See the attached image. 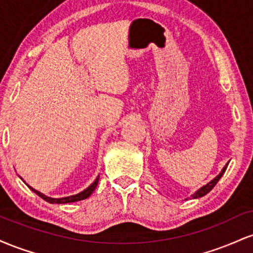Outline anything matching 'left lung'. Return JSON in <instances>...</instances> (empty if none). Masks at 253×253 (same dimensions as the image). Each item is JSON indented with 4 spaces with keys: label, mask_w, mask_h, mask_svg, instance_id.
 I'll list each match as a JSON object with an SVG mask.
<instances>
[{
    "label": "left lung",
    "mask_w": 253,
    "mask_h": 253,
    "mask_svg": "<svg viewBox=\"0 0 253 253\" xmlns=\"http://www.w3.org/2000/svg\"><path fill=\"white\" fill-rule=\"evenodd\" d=\"M227 165H228V163L225 165V168H223V169L221 170V172H220L219 175H217V176L215 177V178L213 179V181H211L210 183H208V184H206L205 187H202L201 189H200V190H197L196 193L194 194V195H193L194 199H196V197H201V196H205L206 194H208V193H210V191H211V189H213L214 187H215V184H216L217 182H219V179L221 178V176L223 175V173H225L226 169H227Z\"/></svg>",
    "instance_id": "8db88e82"
}]
</instances>
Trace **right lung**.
<instances>
[{"label":"right lung","instance_id":"right-lung-1","mask_svg":"<svg viewBox=\"0 0 253 253\" xmlns=\"http://www.w3.org/2000/svg\"><path fill=\"white\" fill-rule=\"evenodd\" d=\"M97 183H98V177H97L96 179H95V182L92 183V184L90 185V187L86 188L85 190H83L82 193L77 194V195H72V196H68V197H62V199H52V197H48V196L43 195V194L39 193V191H38V190L33 189V188L30 187V185H28V187H30V189L32 191H34V193H36L38 196H40L42 200H45V201H47V202H50V203H69V202H76V201H81V200L88 199V197L92 194V191L95 190V188L97 187Z\"/></svg>","mask_w":253,"mask_h":253}]
</instances>
